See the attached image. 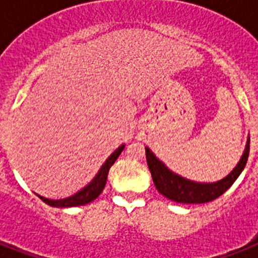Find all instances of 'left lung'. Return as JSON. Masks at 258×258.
<instances>
[{"label": "left lung", "mask_w": 258, "mask_h": 258, "mask_svg": "<svg viewBox=\"0 0 258 258\" xmlns=\"http://www.w3.org/2000/svg\"><path fill=\"white\" fill-rule=\"evenodd\" d=\"M248 157L249 141L238 165L226 178L214 183H197L170 171L149 149H146V159L157 190L166 198L180 204H205L222 196L242 172L248 162Z\"/></svg>", "instance_id": "1"}]
</instances>
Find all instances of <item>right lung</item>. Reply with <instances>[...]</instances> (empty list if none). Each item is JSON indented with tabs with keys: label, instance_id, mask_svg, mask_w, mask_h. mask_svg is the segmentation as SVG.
<instances>
[{
	"label": "right lung",
	"instance_id": "1",
	"mask_svg": "<svg viewBox=\"0 0 258 258\" xmlns=\"http://www.w3.org/2000/svg\"><path fill=\"white\" fill-rule=\"evenodd\" d=\"M124 150V146H120L119 149L115 150L111 157L105 161V163L101 166V169L99 170V172L96 174V176L91 180V183L87 184L86 187L80 190L79 192H76L75 196L70 197V198H64V200H48V198H44V197H40V200L44 201L46 205L49 206H53V208H72V206H82V205H87L89 202H92L93 200H96L97 197L100 196L103 188L105 186V182H107V176H108V171L111 169V166L115 163V161L117 159V157L120 155L121 151Z\"/></svg>",
	"mask_w": 258,
	"mask_h": 258
}]
</instances>
